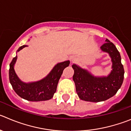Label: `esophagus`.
Instances as JSON below:
<instances>
[{
  "label": "esophagus",
  "instance_id": "34e87169",
  "mask_svg": "<svg viewBox=\"0 0 131 131\" xmlns=\"http://www.w3.org/2000/svg\"><path fill=\"white\" fill-rule=\"evenodd\" d=\"M75 60H75V58H71V61L72 62H75Z\"/></svg>",
  "mask_w": 131,
  "mask_h": 131
}]
</instances>
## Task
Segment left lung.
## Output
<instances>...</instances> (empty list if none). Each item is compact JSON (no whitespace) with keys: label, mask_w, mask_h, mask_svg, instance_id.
I'll return each mask as SVG.
<instances>
[{"label":"left lung","mask_w":131,"mask_h":131,"mask_svg":"<svg viewBox=\"0 0 131 131\" xmlns=\"http://www.w3.org/2000/svg\"><path fill=\"white\" fill-rule=\"evenodd\" d=\"M106 41L101 49L108 52L112 58V71L108 76L95 77L77 65L72 66L76 92L82 100L90 102L107 100L117 93L123 83L125 71L121 62L120 54L113 43L108 39Z\"/></svg>","instance_id":"left-lung-1"}]
</instances>
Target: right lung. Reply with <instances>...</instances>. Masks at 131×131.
I'll use <instances>...</instances> for the list:
<instances>
[{
  "label": "right lung",
  "instance_id": "obj_1",
  "mask_svg": "<svg viewBox=\"0 0 131 131\" xmlns=\"http://www.w3.org/2000/svg\"><path fill=\"white\" fill-rule=\"evenodd\" d=\"M27 45H23L17 50V52ZM17 56L13 58L9 64V79L10 84L15 93L21 98L30 101H41L51 99L56 92L59 79L63 69L69 66V61L57 63L50 73L43 79L35 82L25 83L18 78L14 71Z\"/></svg>",
  "mask_w": 131,
  "mask_h": 131
}]
</instances>
